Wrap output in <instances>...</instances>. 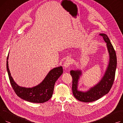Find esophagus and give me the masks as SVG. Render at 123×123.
<instances>
[{
	"mask_svg": "<svg viewBox=\"0 0 123 123\" xmlns=\"http://www.w3.org/2000/svg\"><path fill=\"white\" fill-rule=\"evenodd\" d=\"M71 63H72L71 61L70 60V59H67L64 63V68H65V69L68 68L70 66V65H71Z\"/></svg>",
	"mask_w": 123,
	"mask_h": 123,
	"instance_id": "esophagus-1",
	"label": "esophagus"
}]
</instances>
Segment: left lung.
Wrapping results in <instances>:
<instances>
[{"instance_id":"8db88e82","label":"left lung","mask_w":123,"mask_h":123,"mask_svg":"<svg viewBox=\"0 0 123 123\" xmlns=\"http://www.w3.org/2000/svg\"><path fill=\"white\" fill-rule=\"evenodd\" d=\"M107 43V46L110 56V61L104 76L101 80L94 87L89 91L84 92L77 90L78 82L80 76L82 74L80 70H71L70 74L72 77V92L76 99L83 102H91L97 100L103 96L109 93L113 84L115 79V72L117 67V56L116 52L109 37L105 34L101 33Z\"/></svg>"}]
</instances>
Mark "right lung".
<instances>
[{"label":"right lung","instance_id":"add662e5","mask_svg":"<svg viewBox=\"0 0 123 123\" xmlns=\"http://www.w3.org/2000/svg\"><path fill=\"white\" fill-rule=\"evenodd\" d=\"M7 58L6 67L11 85L16 94L21 99L32 103H43L48 101L52 96L56 81L62 74V66L55 68L48 73L43 81L38 85L32 88H25L19 86L14 81L8 68Z\"/></svg>","mask_w":123,"mask_h":123}]
</instances>
